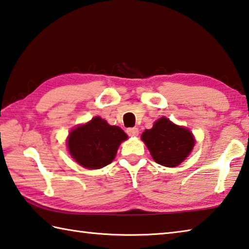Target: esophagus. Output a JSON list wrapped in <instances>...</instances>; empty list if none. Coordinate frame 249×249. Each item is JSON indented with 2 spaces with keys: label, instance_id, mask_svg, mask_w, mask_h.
I'll return each mask as SVG.
<instances>
[{
  "label": "esophagus",
  "instance_id": "34e87169",
  "mask_svg": "<svg viewBox=\"0 0 249 249\" xmlns=\"http://www.w3.org/2000/svg\"><path fill=\"white\" fill-rule=\"evenodd\" d=\"M126 132H127L128 136L135 137V136H137V135H138L139 130H138V128H137V127H130V128H127V129H126Z\"/></svg>",
  "mask_w": 249,
  "mask_h": 249
}]
</instances>
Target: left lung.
Here are the masks:
<instances>
[{"instance_id": "obj_1", "label": "left lung", "mask_w": 249, "mask_h": 249, "mask_svg": "<svg viewBox=\"0 0 249 249\" xmlns=\"http://www.w3.org/2000/svg\"><path fill=\"white\" fill-rule=\"evenodd\" d=\"M142 140L153 160L168 168L182 163L195 146V138L191 130L175 125L166 117H161L155 122L151 129L144 130Z\"/></svg>"}]
</instances>
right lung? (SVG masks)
Wrapping results in <instances>:
<instances>
[{
  "label": "right lung",
  "instance_id": "right-lung-1",
  "mask_svg": "<svg viewBox=\"0 0 249 249\" xmlns=\"http://www.w3.org/2000/svg\"><path fill=\"white\" fill-rule=\"evenodd\" d=\"M127 135L119 126L109 125L100 116L74 128L67 138L70 155L86 169H101L114 160Z\"/></svg>",
  "mask_w": 249,
  "mask_h": 249
}]
</instances>
